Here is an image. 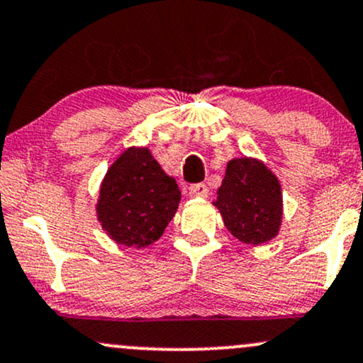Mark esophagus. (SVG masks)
I'll use <instances>...</instances> for the list:
<instances>
[{
	"label": "esophagus",
	"instance_id": "34e87169",
	"mask_svg": "<svg viewBox=\"0 0 363 363\" xmlns=\"http://www.w3.org/2000/svg\"><path fill=\"white\" fill-rule=\"evenodd\" d=\"M188 193L189 196H198V198H206L208 196V188H206V184H203V182H198V184H191L188 188Z\"/></svg>",
	"mask_w": 363,
	"mask_h": 363
}]
</instances>
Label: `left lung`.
I'll list each match as a JSON object with an SVG mask.
<instances>
[{
  "instance_id": "obj_1",
  "label": "left lung",
  "mask_w": 363,
  "mask_h": 363,
  "mask_svg": "<svg viewBox=\"0 0 363 363\" xmlns=\"http://www.w3.org/2000/svg\"><path fill=\"white\" fill-rule=\"evenodd\" d=\"M215 206L227 229L246 245H262L279 233L282 194L277 177L262 162L234 158L227 163Z\"/></svg>"
}]
</instances>
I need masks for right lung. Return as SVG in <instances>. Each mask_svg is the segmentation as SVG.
<instances>
[{"label": "right lung", "instance_id": "right-lung-1", "mask_svg": "<svg viewBox=\"0 0 363 363\" xmlns=\"http://www.w3.org/2000/svg\"><path fill=\"white\" fill-rule=\"evenodd\" d=\"M181 201L169 177L146 148L123 151L99 189L98 218L118 245L145 248L162 236Z\"/></svg>", "mask_w": 363, "mask_h": 363}]
</instances>
